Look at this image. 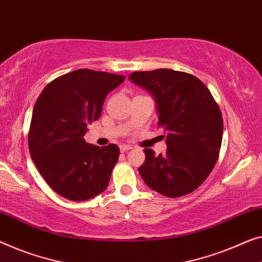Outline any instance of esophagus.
<instances>
[{
    "label": "esophagus",
    "instance_id": "1",
    "mask_svg": "<svg viewBox=\"0 0 262 262\" xmlns=\"http://www.w3.org/2000/svg\"><path fill=\"white\" fill-rule=\"evenodd\" d=\"M131 149H132V146L131 145H127V144L120 145V151H122V152H125V151H128V150H131Z\"/></svg>",
    "mask_w": 262,
    "mask_h": 262
}]
</instances>
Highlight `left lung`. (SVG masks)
<instances>
[{
  "instance_id": "left-lung-1",
  "label": "left lung",
  "mask_w": 262,
  "mask_h": 262,
  "mask_svg": "<svg viewBox=\"0 0 262 262\" xmlns=\"http://www.w3.org/2000/svg\"><path fill=\"white\" fill-rule=\"evenodd\" d=\"M128 79L152 94L166 131L165 155L144 150L143 181L166 197L194 191L213 170L222 143V115L210 91L194 75L168 68L134 72Z\"/></svg>"
}]
</instances>
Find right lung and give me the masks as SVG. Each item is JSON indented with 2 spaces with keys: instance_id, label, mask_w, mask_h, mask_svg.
I'll use <instances>...</instances> for the list:
<instances>
[{
  "instance_id": "1",
  "label": "right lung",
  "mask_w": 262,
  "mask_h": 262,
  "mask_svg": "<svg viewBox=\"0 0 262 262\" xmlns=\"http://www.w3.org/2000/svg\"><path fill=\"white\" fill-rule=\"evenodd\" d=\"M124 80V75L82 68L54 79L37 98L29 152L56 194L79 202L107 188L119 147L92 145L84 135L87 125L100 118L106 96Z\"/></svg>"
}]
</instances>
